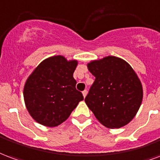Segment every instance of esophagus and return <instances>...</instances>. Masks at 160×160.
I'll return each instance as SVG.
<instances>
[{"label": "esophagus", "instance_id": "esophagus-1", "mask_svg": "<svg viewBox=\"0 0 160 160\" xmlns=\"http://www.w3.org/2000/svg\"><path fill=\"white\" fill-rule=\"evenodd\" d=\"M87 93H88L87 90H83V91H82V95H83V97H85V96L87 95Z\"/></svg>", "mask_w": 160, "mask_h": 160}]
</instances>
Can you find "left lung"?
<instances>
[{"label": "left lung", "mask_w": 160, "mask_h": 160, "mask_svg": "<svg viewBox=\"0 0 160 160\" xmlns=\"http://www.w3.org/2000/svg\"><path fill=\"white\" fill-rule=\"evenodd\" d=\"M95 77L85 102L104 126L120 128L129 123L142 101V86L132 67L123 59L107 56L88 63Z\"/></svg>", "instance_id": "1"}]
</instances>
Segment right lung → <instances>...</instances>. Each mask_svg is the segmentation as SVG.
Returning a JSON list of instances; mask_svg holds the SVG:
<instances>
[{"instance_id":"1","label":"right lung","mask_w":160,"mask_h":160,"mask_svg":"<svg viewBox=\"0 0 160 160\" xmlns=\"http://www.w3.org/2000/svg\"><path fill=\"white\" fill-rule=\"evenodd\" d=\"M77 65V60L67 61L63 56H53L40 63L28 78L24 88V102L37 123L57 126L83 100L73 78Z\"/></svg>"}]
</instances>
